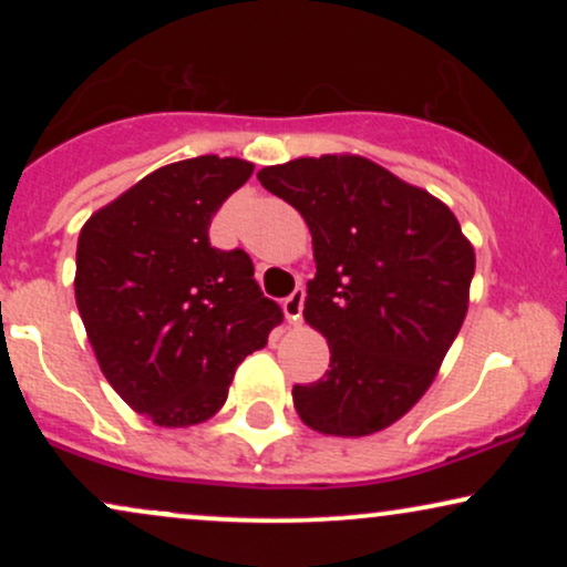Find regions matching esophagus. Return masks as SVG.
Segmentation results:
<instances>
[{
  "instance_id": "esophagus-1",
  "label": "esophagus",
  "mask_w": 567,
  "mask_h": 567,
  "mask_svg": "<svg viewBox=\"0 0 567 567\" xmlns=\"http://www.w3.org/2000/svg\"><path fill=\"white\" fill-rule=\"evenodd\" d=\"M303 298H306L303 288H298L296 292H290V296L285 298L282 309H285V317H288V322H298V320H301V315H303Z\"/></svg>"
}]
</instances>
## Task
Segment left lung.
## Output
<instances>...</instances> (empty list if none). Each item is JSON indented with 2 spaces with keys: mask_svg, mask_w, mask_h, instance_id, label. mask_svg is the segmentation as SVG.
Masks as SVG:
<instances>
[{
  "mask_svg": "<svg viewBox=\"0 0 567 567\" xmlns=\"http://www.w3.org/2000/svg\"><path fill=\"white\" fill-rule=\"evenodd\" d=\"M258 181L309 226L317 275L303 320L330 347V370L292 386V405L333 437L392 426L432 386L464 324L472 243L445 202L357 154L290 159Z\"/></svg>",
  "mask_w": 567,
  "mask_h": 567,
  "instance_id": "8db88e82",
  "label": "left lung"
}]
</instances>
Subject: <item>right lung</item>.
<instances>
[{
    "label": "right lung",
    "instance_id": "add662e5",
    "mask_svg": "<svg viewBox=\"0 0 567 567\" xmlns=\"http://www.w3.org/2000/svg\"><path fill=\"white\" fill-rule=\"evenodd\" d=\"M252 162L194 157L148 173L93 213L76 243V309L106 381L135 413L178 429L224 408L234 370L282 309L245 250L207 229Z\"/></svg>",
    "mask_w": 567,
    "mask_h": 567
}]
</instances>
